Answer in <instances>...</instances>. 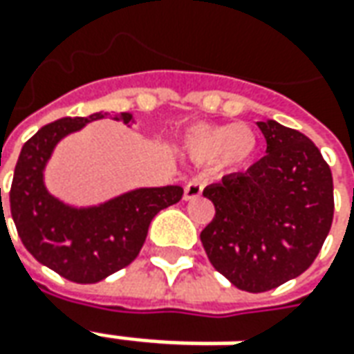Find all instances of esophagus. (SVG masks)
<instances>
[{
    "mask_svg": "<svg viewBox=\"0 0 354 354\" xmlns=\"http://www.w3.org/2000/svg\"><path fill=\"white\" fill-rule=\"evenodd\" d=\"M201 194H203V182L201 180H192L184 187V199L186 201L197 199V197H201Z\"/></svg>",
    "mask_w": 354,
    "mask_h": 354,
    "instance_id": "34e87169",
    "label": "esophagus"
}]
</instances>
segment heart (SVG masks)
Returning a JSON list of instances; mask_svg holds the SVG:
<instances>
[{
	"instance_id": "obj_1",
	"label": "heart",
	"mask_w": 354,
	"mask_h": 354,
	"mask_svg": "<svg viewBox=\"0 0 354 354\" xmlns=\"http://www.w3.org/2000/svg\"><path fill=\"white\" fill-rule=\"evenodd\" d=\"M187 155L196 162L217 160L223 168L248 167L259 149V137L246 124H194L184 136Z\"/></svg>"
}]
</instances>
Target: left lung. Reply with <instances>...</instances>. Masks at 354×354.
Here are the masks:
<instances>
[{
	"instance_id": "obj_1",
	"label": "left lung",
	"mask_w": 354,
	"mask_h": 354,
	"mask_svg": "<svg viewBox=\"0 0 354 354\" xmlns=\"http://www.w3.org/2000/svg\"><path fill=\"white\" fill-rule=\"evenodd\" d=\"M266 157L203 189L215 217L201 230L211 266L248 292H266L314 263L333 223V178L304 133L258 122Z\"/></svg>"
}]
</instances>
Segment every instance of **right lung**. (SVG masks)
Instances as JSON below:
<instances>
[{"mask_svg": "<svg viewBox=\"0 0 354 354\" xmlns=\"http://www.w3.org/2000/svg\"><path fill=\"white\" fill-rule=\"evenodd\" d=\"M98 118L104 116L62 118L40 127L21 149L9 192L21 242L42 266L73 283H96L127 268L145 244L153 217L184 196L180 186L143 187L93 209H71L50 196L42 170L52 149ZM122 118L127 124L131 114Z\"/></svg>", "mask_w": 354, "mask_h": 354, "instance_id": "add662e5", "label": "right lung"}]
</instances>
